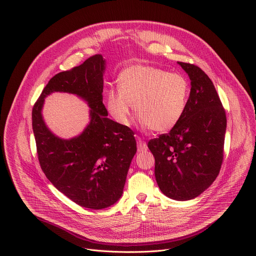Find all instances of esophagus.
I'll return each mask as SVG.
<instances>
[{
	"mask_svg": "<svg viewBox=\"0 0 256 256\" xmlns=\"http://www.w3.org/2000/svg\"><path fill=\"white\" fill-rule=\"evenodd\" d=\"M147 144H146L142 140H140V138L138 136V151L142 152V151H146L147 150Z\"/></svg>",
	"mask_w": 256,
	"mask_h": 256,
	"instance_id": "34e87169",
	"label": "esophagus"
}]
</instances>
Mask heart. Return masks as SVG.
Segmentation results:
<instances>
[{
  "instance_id": "1",
  "label": "heart",
  "mask_w": 256,
  "mask_h": 256,
  "mask_svg": "<svg viewBox=\"0 0 256 256\" xmlns=\"http://www.w3.org/2000/svg\"><path fill=\"white\" fill-rule=\"evenodd\" d=\"M118 92L109 90L106 108L122 126L130 124L132 107L144 128L157 132L171 130L184 116L190 86L179 72L144 64L130 66L118 78Z\"/></svg>"
}]
</instances>
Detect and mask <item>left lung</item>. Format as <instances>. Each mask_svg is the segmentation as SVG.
Instances as JSON below:
<instances>
[{
	"label": "left lung",
	"instance_id": "obj_1",
	"mask_svg": "<svg viewBox=\"0 0 256 256\" xmlns=\"http://www.w3.org/2000/svg\"><path fill=\"white\" fill-rule=\"evenodd\" d=\"M190 79L186 112L168 134L149 140L160 190L175 200L202 194L223 162L227 118L212 80L198 66L177 62Z\"/></svg>",
	"mask_w": 256,
	"mask_h": 256
}]
</instances>
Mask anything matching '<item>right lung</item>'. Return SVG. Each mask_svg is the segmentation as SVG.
<instances>
[{"mask_svg": "<svg viewBox=\"0 0 256 256\" xmlns=\"http://www.w3.org/2000/svg\"><path fill=\"white\" fill-rule=\"evenodd\" d=\"M106 60L95 54L79 66L58 72L32 109V128L42 171L52 186L77 204L102 210L122 196L126 175L136 152L134 132L108 118L103 104ZM54 92L75 94L90 108V120L77 137L62 139L42 116L44 99Z\"/></svg>", "mask_w": 256, "mask_h": 256, "instance_id": "1", "label": "right lung"}]
</instances>
